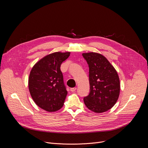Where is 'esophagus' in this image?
<instances>
[{"mask_svg": "<svg viewBox=\"0 0 148 148\" xmlns=\"http://www.w3.org/2000/svg\"><path fill=\"white\" fill-rule=\"evenodd\" d=\"M76 89H77L76 88H71V89H70V90H71V92H75L76 90Z\"/></svg>", "mask_w": 148, "mask_h": 148, "instance_id": "obj_1", "label": "esophagus"}]
</instances>
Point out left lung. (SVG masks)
Listing matches in <instances>:
<instances>
[{"label":"left lung","mask_w":148,"mask_h":148,"mask_svg":"<svg viewBox=\"0 0 148 148\" xmlns=\"http://www.w3.org/2000/svg\"><path fill=\"white\" fill-rule=\"evenodd\" d=\"M89 68L90 93L84 97V104L93 112L101 113L112 108L120 94V80L113 66L103 54H82Z\"/></svg>","instance_id":"8db88e82"}]
</instances>
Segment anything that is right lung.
Segmentation results:
<instances>
[{"mask_svg": "<svg viewBox=\"0 0 148 148\" xmlns=\"http://www.w3.org/2000/svg\"><path fill=\"white\" fill-rule=\"evenodd\" d=\"M70 52H54L46 55L34 65L30 72L28 86L35 104L42 109L54 112L60 110L68 92L64 83L60 65Z\"/></svg>", "mask_w": 148, "mask_h": 148, "instance_id": "add662e5", "label": "right lung"}]
</instances>
